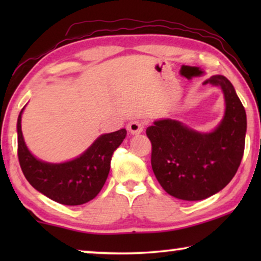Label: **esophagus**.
<instances>
[{
  "label": "esophagus",
  "instance_id": "obj_1",
  "mask_svg": "<svg viewBox=\"0 0 261 261\" xmlns=\"http://www.w3.org/2000/svg\"><path fill=\"white\" fill-rule=\"evenodd\" d=\"M127 128H128V130L130 132V134H140L142 129H144V124H142L140 121L133 120L128 123Z\"/></svg>",
  "mask_w": 261,
  "mask_h": 261
}]
</instances>
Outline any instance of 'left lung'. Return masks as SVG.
Listing matches in <instances>:
<instances>
[{
    "mask_svg": "<svg viewBox=\"0 0 261 261\" xmlns=\"http://www.w3.org/2000/svg\"><path fill=\"white\" fill-rule=\"evenodd\" d=\"M204 84L223 94L224 115L215 129L198 132L173 119L156 120L146 129L155 178L167 194L183 201H201L222 190L244 155L247 117L233 84L221 74Z\"/></svg>",
    "mask_w": 261,
    "mask_h": 261,
    "instance_id": "8db88e82",
    "label": "left lung"
}]
</instances>
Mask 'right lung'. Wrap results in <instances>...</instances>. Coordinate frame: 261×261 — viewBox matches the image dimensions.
<instances>
[{
  "label": "right lung",
  "instance_id": "right-lung-1",
  "mask_svg": "<svg viewBox=\"0 0 261 261\" xmlns=\"http://www.w3.org/2000/svg\"><path fill=\"white\" fill-rule=\"evenodd\" d=\"M17 117V155L21 170L35 190L64 205H81L95 198L108 178L110 160L122 144L127 130L102 134L77 158L65 163H47L35 158L26 146Z\"/></svg>",
  "mask_w": 261,
  "mask_h": 261
}]
</instances>
